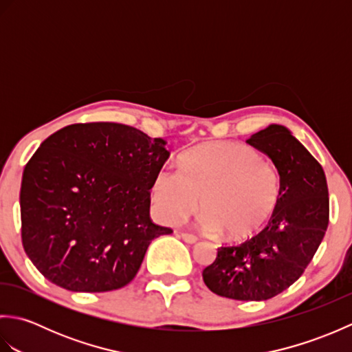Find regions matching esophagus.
<instances>
[{"label":"esophagus","instance_id":"34e87169","mask_svg":"<svg viewBox=\"0 0 352 352\" xmlns=\"http://www.w3.org/2000/svg\"><path fill=\"white\" fill-rule=\"evenodd\" d=\"M180 236H182L183 241L188 242V243H195L198 241V237L195 234H190V233H182Z\"/></svg>","mask_w":352,"mask_h":352}]
</instances>
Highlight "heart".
<instances>
[{"label":"heart","instance_id":"heart-1","mask_svg":"<svg viewBox=\"0 0 352 352\" xmlns=\"http://www.w3.org/2000/svg\"><path fill=\"white\" fill-rule=\"evenodd\" d=\"M278 170L252 148L213 142L186 151L180 168L163 164L151 183L154 210L163 222L177 223L201 204V226L227 239L251 236L278 204Z\"/></svg>","mask_w":352,"mask_h":352}]
</instances>
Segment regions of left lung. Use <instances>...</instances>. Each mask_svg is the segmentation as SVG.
Masks as SVG:
<instances>
[{
    "label": "left lung",
    "mask_w": 352,
    "mask_h": 352,
    "mask_svg": "<svg viewBox=\"0 0 352 352\" xmlns=\"http://www.w3.org/2000/svg\"><path fill=\"white\" fill-rule=\"evenodd\" d=\"M246 144L265 153L278 170V204L260 233L218 248L203 280L219 296L265 301L290 287L309 266L325 236L330 198L322 166L286 126L269 125Z\"/></svg>",
    "instance_id": "8db88e82"
}]
</instances>
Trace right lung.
Segmentation results:
<instances>
[{"mask_svg": "<svg viewBox=\"0 0 352 352\" xmlns=\"http://www.w3.org/2000/svg\"><path fill=\"white\" fill-rule=\"evenodd\" d=\"M166 140L116 122L72 124L45 139L25 164L21 237L45 278L71 292L126 286L153 239L151 183Z\"/></svg>", "mask_w": 352, "mask_h": 352, "instance_id": "add662e5", "label": "right lung"}]
</instances>
